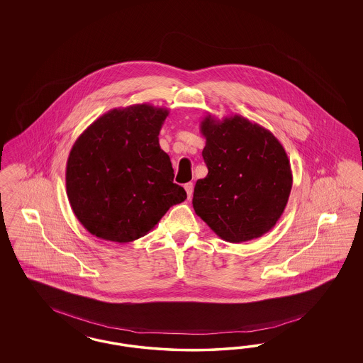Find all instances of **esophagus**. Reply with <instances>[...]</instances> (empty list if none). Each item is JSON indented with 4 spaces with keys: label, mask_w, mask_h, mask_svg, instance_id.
I'll use <instances>...</instances> for the list:
<instances>
[{
    "label": "esophagus",
    "mask_w": 363,
    "mask_h": 363,
    "mask_svg": "<svg viewBox=\"0 0 363 363\" xmlns=\"http://www.w3.org/2000/svg\"><path fill=\"white\" fill-rule=\"evenodd\" d=\"M193 189H194V185H193L191 182H187L186 185H185V190H186L187 198L193 197Z\"/></svg>",
    "instance_id": "34e87169"
}]
</instances>
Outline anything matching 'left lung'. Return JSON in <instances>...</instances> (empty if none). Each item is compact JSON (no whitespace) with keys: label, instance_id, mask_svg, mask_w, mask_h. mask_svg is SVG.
I'll return each mask as SVG.
<instances>
[{"label":"left lung","instance_id":"8db88e82","mask_svg":"<svg viewBox=\"0 0 363 363\" xmlns=\"http://www.w3.org/2000/svg\"><path fill=\"white\" fill-rule=\"evenodd\" d=\"M208 176L198 179L193 208L223 241L241 243L272 230L293 186L282 143L240 114L201 121Z\"/></svg>","mask_w":363,"mask_h":363}]
</instances>
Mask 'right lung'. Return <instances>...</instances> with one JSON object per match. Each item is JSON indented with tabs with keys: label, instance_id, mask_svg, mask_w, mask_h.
I'll return each mask as SVG.
<instances>
[{
	"label": "right lung",
	"instance_id": "add662e5",
	"mask_svg": "<svg viewBox=\"0 0 363 363\" xmlns=\"http://www.w3.org/2000/svg\"><path fill=\"white\" fill-rule=\"evenodd\" d=\"M167 116V108L149 104L117 108L78 137L66 164V194L90 234L118 243L135 241L186 199L158 143Z\"/></svg>",
	"mask_w": 363,
	"mask_h": 363
}]
</instances>
